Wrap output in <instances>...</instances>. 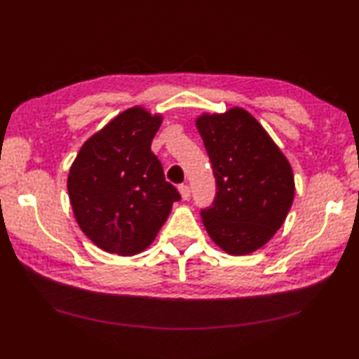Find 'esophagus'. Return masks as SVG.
I'll return each mask as SVG.
<instances>
[{
  "mask_svg": "<svg viewBox=\"0 0 359 359\" xmlns=\"http://www.w3.org/2000/svg\"><path fill=\"white\" fill-rule=\"evenodd\" d=\"M179 192H180V195H182V198L184 201H188L191 198V188H189L188 184H180L179 186Z\"/></svg>",
  "mask_w": 359,
  "mask_h": 359,
  "instance_id": "1",
  "label": "esophagus"
}]
</instances>
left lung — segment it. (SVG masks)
<instances>
[{"label": "left lung", "mask_w": 359, "mask_h": 359, "mask_svg": "<svg viewBox=\"0 0 359 359\" xmlns=\"http://www.w3.org/2000/svg\"><path fill=\"white\" fill-rule=\"evenodd\" d=\"M196 128L215 177V196L201 210L202 223L227 254H251L274 236L292 207L290 164L242 108L201 116Z\"/></svg>", "instance_id": "obj_1"}]
</instances>
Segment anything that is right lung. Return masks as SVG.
<instances>
[{"instance_id": "right-lung-1", "label": "right lung", "mask_w": 359, "mask_h": 359, "mask_svg": "<svg viewBox=\"0 0 359 359\" xmlns=\"http://www.w3.org/2000/svg\"><path fill=\"white\" fill-rule=\"evenodd\" d=\"M161 116L129 108L93 135L72 164L67 189L76 222L110 254L142 252L180 194L151 151Z\"/></svg>"}]
</instances>
